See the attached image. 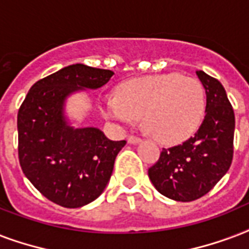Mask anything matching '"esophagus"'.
<instances>
[{
  "label": "esophagus",
  "mask_w": 249,
  "mask_h": 249,
  "mask_svg": "<svg viewBox=\"0 0 249 249\" xmlns=\"http://www.w3.org/2000/svg\"><path fill=\"white\" fill-rule=\"evenodd\" d=\"M142 142V139L138 138V136H135V135H128V138H127V142L128 144H138V142Z\"/></svg>",
  "instance_id": "obj_1"
}]
</instances>
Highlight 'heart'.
<instances>
[{"instance_id": "heart-1", "label": "heart", "mask_w": 249, "mask_h": 249, "mask_svg": "<svg viewBox=\"0 0 249 249\" xmlns=\"http://www.w3.org/2000/svg\"><path fill=\"white\" fill-rule=\"evenodd\" d=\"M207 109V96L197 79L177 72L144 76L122 83L117 96L101 100L107 118L142 123L153 138L165 144L184 142L196 132Z\"/></svg>"}]
</instances>
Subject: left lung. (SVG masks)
I'll return each instance as SVG.
<instances>
[{"instance_id":"obj_1","label":"left lung","mask_w":249,"mask_h":249,"mask_svg":"<svg viewBox=\"0 0 249 249\" xmlns=\"http://www.w3.org/2000/svg\"><path fill=\"white\" fill-rule=\"evenodd\" d=\"M207 93L205 117L188 140L162 148L148 177L156 190L175 201H194L207 195L230 169L234 155V109L223 86L196 71Z\"/></svg>"}]
</instances>
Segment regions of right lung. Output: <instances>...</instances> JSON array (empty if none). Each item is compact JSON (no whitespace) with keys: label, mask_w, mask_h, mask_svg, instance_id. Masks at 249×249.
Masks as SVG:
<instances>
[{"label":"right lung","mask_w":249,"mask_h":249,"mask_svg":"<svg viewBox=\"0 0 249 249\" xmlns=\"http://www.w3.org/2000/svg\"><path fill=\"white\" fill-rule=\"evenodd\" d=\"M114 72L83 63L40 79L18 111L19 163L36 190L65 208H80L103 194L126 140L113 142L94 127L74 128L63 115L69 94L97 89Z\"/></svg>","instance_id":"1"}]
</instances>
